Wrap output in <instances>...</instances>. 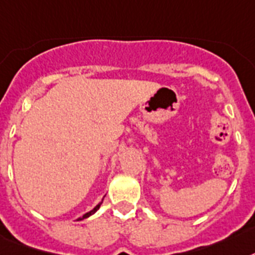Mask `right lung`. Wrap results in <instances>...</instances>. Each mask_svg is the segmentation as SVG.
Listing matches in <instances>:
<instances>
[{"label":"right lung","mask_w":255,"mask_h":255,"mask_svg":"<svg viewBox=\"0 0 255 255\" xmlns=\"http://www.w3.org/2000/svg\"><path fill=\"white\" fill-rule=\"evenodd\" d=\"M102 203H103V201L100 202V203H99V205L96 206V207H95L94 210H91V211H90V212H87V214H85V215L82 216V218H79V220H82V219H86V218H88V216H91L92 214H95V212L98 211V210H99V207H100V205H102Z\"/></svg>","instance_id":"obj_1"}]
</instances>
